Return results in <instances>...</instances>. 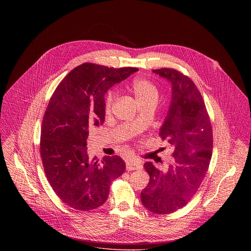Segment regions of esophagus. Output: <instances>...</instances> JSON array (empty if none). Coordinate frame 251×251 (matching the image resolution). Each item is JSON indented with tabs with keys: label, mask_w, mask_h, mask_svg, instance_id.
<instances>
[{
	"label": "esophagus",
	"mask_w": 251,
	"mask_h": 251,
	"mask_svg": "<svg viewBox=\"0 0 251 251\" xmlns=\"http://www.w3.org/2000/svg\"><path fill=\"white\" fill-rule=\"evenodd\" d=\"M141 167V163L137 160H127L126 161V168L128 171H131V170H135V169H138Z\"/></svg>",
	"instance_id": "obj_1"
}]
</instances>
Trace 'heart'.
<instances>
[{
  "label": "heart",
  "mask_w": 251,
  "mask_h": 251,
  "mask_svg": "<svg viewBox=\"0 0 251 251\" xmlns=\"http://www.w3.org/2000/svg\"><path fill=\"white\" fill-rule=\"evenodd\" d=\"M132 93L135 96L139 104L154 101L157 102L159 98V89L155 84L147 79H137L131 85ZM116 99V93L114 91H110L106 97L105 100V110L110 112L113 103Z\"/></svg>",
  "instance_id": "1"
}]
</instances>
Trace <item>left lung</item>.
Masks as SVG:
<instances>
[{
  "mask_svg": "<svg viewBox=\"0 0 251 251\" xmlns=\"http://www.w3.org/2000/svg\"><path fill=\"white\" fill-rule=\"evenodd\" d=\"M171 84V101L160 135L174 148L166 171L151 162L144 167L150 182L141 192L144 206L158 215L184 207L200 188L213 150V129L202 97L190 78L172 69L152 71Z\"/></svg>",
  "mask_w": 251,
  "mask_h": 251,
  "instance_id": "left-lung-1",
  "label": "left lung"
}]
</instances>
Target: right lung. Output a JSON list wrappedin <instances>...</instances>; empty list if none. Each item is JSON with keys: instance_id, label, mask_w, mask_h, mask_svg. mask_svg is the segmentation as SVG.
Wrapping results in <instances>:
<instances>
[{"instance_id": "obj_1", "label": "right lung", "mask_w": 251, "mask_h": 251, "mask_svg": "<svg viewBox=\"0 0 251 251\" xmlns=\"http://www.w3.org/2000/svg\"><path fill=\"white\" fill-rule=\"evenodd\" d=\"M138 69H114L84 63L58 84L49 101L40 135V155L49 182L61 201L79 211L107 201L113 179L126 165L120 156L100 163L87 154L89 131L105 120L104 95Z\"/></svg>"}]
</instances>
